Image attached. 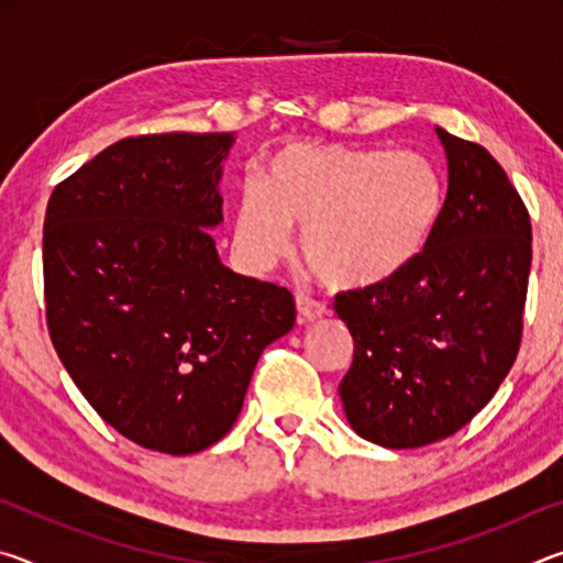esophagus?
Returning a JSON list of instances; mask_svg holds the SVG:
<instances>
[{"label": "esophagus", "mask_w": 563, "mask_h": 563, "mask_svg": "<svg viewBox=\"0 0 563 563\" xmlns=\"http://www.w3.org/2000/svg\"><path fill=\"white\" fill-rule=\"evenodd\" d=\"M295 305H298V320L300 322H312V320H318L328 312V308L320 300L305 298V295H295Z\"/></svg>", "instance_id": "34e87169"}]
</instances>
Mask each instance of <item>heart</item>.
I'll list each match as a JSON object with an SVG mask.
<instances>
[{
    "mask_svg": "<svg viewBox=\"0 0 563 563\" xmlns=\"http://www.w3.org/2000/svg\"><path fill=\"white\" fill-rule=\"evenodd\" d=\"M442 208L437 168L412 151L288 146L271 158L268 184L245 178L235 206V245L253 271L302 255L330 288L362 290L417 261Z\"/></svg>",
    "mask_w": 563,
    "mask_h": 563,
    "instance_id": "1",
    "label": "heart"
}]
</instances>
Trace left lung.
<instances>
[{"label":"left lung","instance_id":"8db88e82","mask_svg":"<svg viewBox=\"0 0 563 563\" xmlns=\"http://www.w3.org/2000/svg\"><path fill=\"white\" fill-rule=\"evenodd\" d=\"M446 196L405 273L335 298L355 350L340 383L362 440L415 450L460 432L517 360L531 268V221L487 148L437 129Z\"/></svg>","mask_w":563,"mask_h":563}]
</instances>
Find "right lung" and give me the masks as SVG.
Returning <instances> with one entry per match:
<instances>
[{
  "instance_id": "right-lung-1",
  "label": "right lung",
  "mask_w": 563,
  "mask_h": 563,
  "mask_svg": "<svg viewBox=\"0 0 563 563\" xmlns=\"http://www.w3.org/2000/svg\"><path fill=\"white\" fill-rule=\"evenodd\" d=\"M233 133L121 139L54 188L44 302L54 350L103 422L194 454L231 432L255 362L295 325L290 290L218 261Z\"/></svg>"
}]
</instances>
